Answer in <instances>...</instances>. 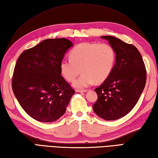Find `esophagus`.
<instances>
[{"label":"esophagus","mask_w":158,"mask_h":158,"mask_svg":"<svg viewBox=\"0 0 158 158\" xmlns=\"http://www.w3.org/2000/svg\"><path fill=\"white\" fill-rule=\"evenodd\" d=\"M76 91L78 92V93H85L87 91V90L86 89H76Z\"/></svg>","instance_id":"1"}]
</instances>
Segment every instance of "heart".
<instances>
[{
	"instance_id": "1",
	"label": "heart",
	"mask_w": 158,
	"mask_h": 158,
	"mask_svg": "<svg viewBox=\"0 0 158 158\" xmlns=\"http://www.w3.org/2000/svg\"><path fill=\"white\" fill-rule=\"evenodd\" d=\"M69 59L61 60V74L67 81L72 82L81 70L82 75L73 85L84 88L94 82H104L108 78L115 64L116 51L108 44L85 42L73 48Z\"/></svg>"
}]
</instances>
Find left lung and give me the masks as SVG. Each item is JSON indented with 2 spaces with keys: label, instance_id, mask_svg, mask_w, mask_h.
<instances>
[{
  "label": "left lung",
  "instance_id": "1",
  "mask_svg": "<svg viewBox=\"0 0 158 158\" xmlns=\"http://www.w3.org/2000/svg\"><path fill=\"white\" fill-rule=\"evenodd\" d=\"M116 51V63L110 75L95 89L97 101L95 113L107 121L117 120L128 114L136 104L145 86L147 72L139 51L112 36H102Z\"/></svg>",
  "mask_w": 158,
  "mask_h": 158
}]
</instances>
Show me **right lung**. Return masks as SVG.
Returning a JSON list of instances; mask_svg holds the SVG:
<instances>
[{"label": "right lung", "instance_id": "obj_1", "mask_svg": "<svg viewBox=\"0 0 158 158\" xmlns=\"http://www.w3.org/2000/svg\"><path fill=\"white\" fill-rule=\"evenodd\" d=\"M72 46L65 38L48 39L18 57L12 89L21 107L34 119L52 122L65 112L75 91L60 75V63Z\"/></svg>", "mask_w": 158, "mask_h": 158}]
</instances>
